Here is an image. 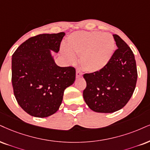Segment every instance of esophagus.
<instances>
[{
	"instance_id": "1",
	"label": "esophagus",
	"mask_w": 150,
	"mask_h": 150,
	"mask_svg": "<svg viewBox=\"0 0 150 150\" xmlns=\"http://www.w3.org/2000/svg\"><path fill=\"white\" fill-rule=\"evenodd\" d=\"M83 76V74L82 72H81L80 70H76V78H80Z\"/></svg>"
}]
</instances>
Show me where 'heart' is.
<instances>
[{"mask_svg": "<svg viewBox=\"0 0 150 150\" xmlns=\"http://www.w3.org/2000/svg\"><path fill=\"white\" fill-rule=\"evenodd\" d=\"M114 49V39L110 33L79 31L68 37L67 47H62V52L71 62L76 60L74 53L80 55L79 60L83 69L93 73L106 66Z\"/></svg>", "mask_w": 150, "mask_h": 150, "instance_id": "obj_1", "label": "heart"}]
</instances>
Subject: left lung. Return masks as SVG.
I'll use <instances>...</instances> for the list:
<instances>
[{
    "label": "left lung",
    "mask_w": 150,
    "mask_h": 150,
    "mask_svg": "<svg viewBox=\"0 0 150 150\" xmlns=\"http://www.w3.org/2000/svg\"><path fill=\"white\" fill-rule=\"evenodd\" d=\"M117 49L103 69L85 74L84 100L97 112H113L122 108L136 88L138 73L136 60L130 47L117 35H113Z\"/></svg>",
    "instance_id": "8db88e82"
}]
</instances>
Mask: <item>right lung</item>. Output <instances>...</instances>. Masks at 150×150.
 I'll use <instances>...</instances> for the list:
<instances>
[{
  "label": "right lung",
  "instance_id": "1",
  "mask_svg": "<svg viewBox=\"0 0 150 150\" xmlns=\"http://www.w3.org/2000/svg\"><path fill=\"white\" fill-rule=\"evenodd\" d=\"M64 35L62 32L32 37L12 55L14 95L22 109L34 117H49L57 112L64 90L75 81V68L58 66L51 53L58 52Z\"/></svg>",
  "mask_w": 150,
  "mask_h": 150
}]
</instances>
